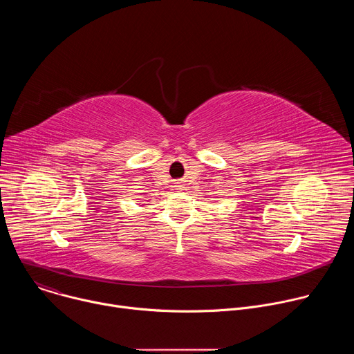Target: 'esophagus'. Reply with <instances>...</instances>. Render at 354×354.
<instances>
[{"label": "esophagus", "mask_w": 354, "mask_h": 354, "mask_svg": "<svg viewBox=\"0 0 354 354\" xmlns=\"http://www.w3.org/2000/svg\"><path fill=\"white\" fill-rule=\"evenodd\" d=\"M176 187H178V189H180V185H178V186H176Z\"/></svg>", "instance_id": "esophagus-1"}]
</instances>
